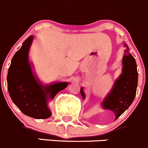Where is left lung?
<instances>
[{
  "instance_id": "8db88e82",
  "label": "left lung",
  "mask_w": 148,
  "mask_h": 148,
  "mask_svg": "<svg viewBox=\"0 0 148 148\" xmlns=\"http://www.w3.org/2000/svg\"><path fill=\"white\" fill-rule=\"evenodd\" d=\"M124 47L125 55L123 58V71L119 77L115 80L111 90L105 97L102 102V107L105 110L112 111L115 115V120L130 106L136 95L138 86V73L137 65L133 56L129 53V48L126 43ZM80 94L83 99L85 95L83 88Z\"/></svg>"
}]
</instances>
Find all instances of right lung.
Segmentation results:
<instances>
[{"label":"right lung","mask_w":148,"mask_h":148,"mask_svg":"<svg viewBox=\"0 0 148 148\" xmlns=\"http://www.w3.org/2000/svg\"><path fill=\"white\" fill-rule=\"evenodd\" d=\"M33 38V36H29L12 58L7 76L8 90L14 104L23 113L36 119H46L51 115L48 100H53L68 83L43 86L35 77L28 60Z\"/></svg>","instance_id":"add662e5"}]
</instances>
